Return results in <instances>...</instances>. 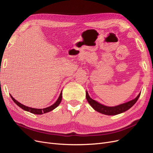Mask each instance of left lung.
Returning a JSON list of instances; mask_svg holds the SVG:
<instances>
[{"label":"left lung","mask_w":153,"mask_h":153,"mask_svg":"<svg viewBox=\"0 0 153 153\" xmlns=\"http://www.w3.org/2000/svg\"><path fill=\"white\" fill-rule=\"evenodd\" d=\"M140 92L138 94V95L135 99L129 101L127 103L115 106H107L97 102V101H96L94 100H92L89 96V94H88L87 91H86V99L88 101V103L90 104L92 107L96 111H97V112L108 115H115L126 112V110L132 107L134 104L137 102L138 98L140 97Z\"/></svg>","instance_id":"1"}]
</instances>
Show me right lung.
<instances>
[{
    "instance_id": "add662e5",
    "label": "right lung",
    "mask_w": 153,
    "mask_h": 153,
    "mask_svg": "<svg viewBox=\"0 0 153 153\" xmlns=\"http://www.w3.org/2000/svg\"><path fill=\"white\" fill-rule=\"evenodd\" d=\"M62 91L61 92V94H60V96L59 97V98L57 99V100L55 101V103L54 104H53L52 105H51L47 108H31V107H28V106H27L25 105H24L23 104L20 103V102H18V101H16L15 98H13V97L10 94L11 96V98H12V100H13L14 102H15L18 106H20L21 108H22L23 110H24L25 111H27V112H29L32 114H38V115H40V114H45V113H47L50 112V111L53 110V109H55V108H57V106H59V105L61 103V100H62Z\"/></svg>"
}]
</instances>
